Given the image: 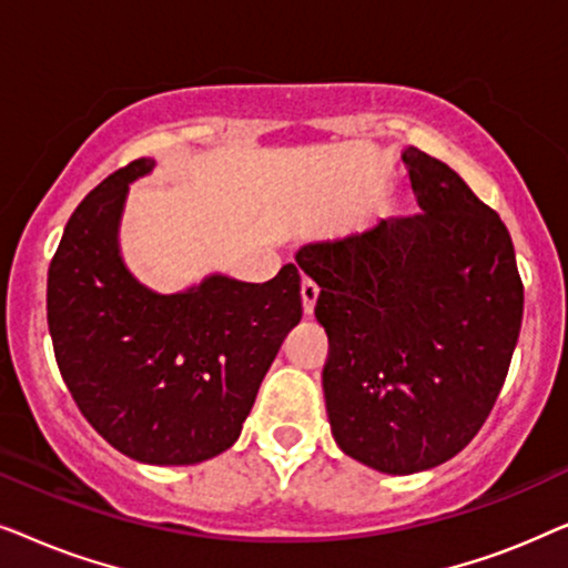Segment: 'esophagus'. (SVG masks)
Wrapping results in <instances>:
<instances>
[{"label":"esophagus","instance_id":"34e87169","mask_svg":"<svg viewBox=\"0 0 568 568\" xmlns=\"http://www.w3.org/2000/svg\"><path fill=\"white\" fill-rule=\"evenodd\" d=\"M302 310H305V315L310 317L315 313V302H317V294H321V290H317L315 282H310V278H305L302 282Z\"/></svg>","mask_w":568,"mask_h":568}]
</instances>
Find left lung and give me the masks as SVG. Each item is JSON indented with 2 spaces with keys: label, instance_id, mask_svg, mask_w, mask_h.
I'll return each mask as SVG.
<instances>
[{
  "label": "left lung",
  "instance_id": "left-lung-1",
  "mask_svg": "<svg viewBox=\"0 0 568 568\" xmlns=\"http://www.w3.org/2000/svg\"><path fill=\"white\" fill-rule=\"evenodd\" d=\"M422 214L302 245L328 333L325 410L341 453L387 476L447 463L507 377L523 282L499 214L416 146L400 152Z\"/></svg>",
  "mask_w": 568,
  "mask_h": 568
}]
</instances>
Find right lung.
Here are the masks:
<instances>
[{"mask_svg":"<svg viewBox=\"0 0 568 568\" xmlns=\"http://www.w3.org/2000/svg\"><path fill=\"white\" fill-rule=\"evenodd\" d=\"M115 170L69 216L49 268V331L82 416L131 460L196 465L235 445L282 341L302 317L294 263L271 282L209 274L154 292L121 253L129 185Z\"/></svg>","mask_w":568,"mask_h":568,"instance_id":"right-lung-1","label":"right lung"}]
</instances>
